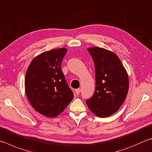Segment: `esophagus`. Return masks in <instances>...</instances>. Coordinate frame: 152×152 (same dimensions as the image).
<instances>
[{
    "label": "esophagus",
    "instance_id": "obj_1",
    "mask_svg": "<svg viewBox=\"0 0 152 152\" xmlns=\"http://www.w3.org/2000/svg\"><path fill=\"white\" fill-rule=\"evenodd\" d=\"M80 88L76 89V95H79L80 94Z\"/></svg>",
    "mask_w": 152,
    "mask_h": 152
}]
</instances>
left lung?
Returning <instances> with one entry per match:
<instances>
[{
  "label": "left lung",
  "instance_id": "left-lung-1",
  "mask_svg": "<svg viewBox=\"0 0 152 152\" xmlns=\"http://www.w3.org/2000/svg\"><path fill=\"white\" fill-rule=\"evenodd\" d=\"M88 50L95 64L96 90L86 104L97 117H107L117 112L125 100L129 87V76L115 53L97 47Z\"/></svg>",
  "mask_w": 152,
  "mask_h": 152
}]
</instances>
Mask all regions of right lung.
<instances>
[{"label": "right lung", "mask_w": 152, "mask_h": 152, "mask_svg": "<svg viewBox=\"0 0 152 152\" xmlns=\"http://www.w3.org/2000/svg\"><path fill=\"white\" fill-rule=\"evenodd\" d=\"M65 48L52 49L33 59L27 69L25 91L35 111L47 117L60 115L74 97L61 70Z\"/></svg>", "instance_id": "add662e5"}]
</instances>
